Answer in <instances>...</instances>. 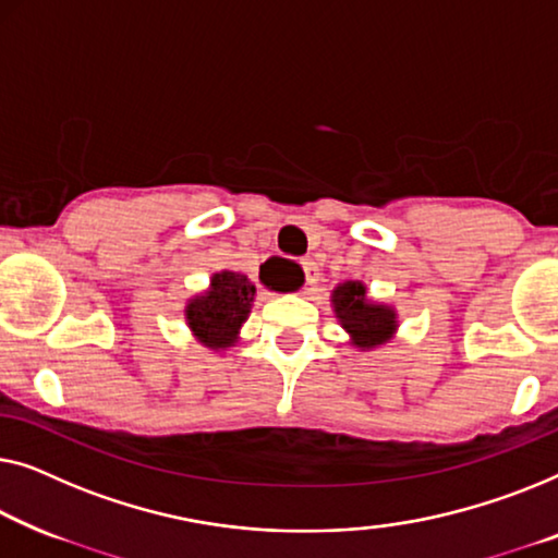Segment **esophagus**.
Returning a JSON list of instances; mask_svg holds the SVG:
<instances>
[{
	"label": "esophagus",
	"instance_id": "1",
	"mask_svg": "<svg viewBox=\"0 0 558 558\" xmlns=\"http://www.w3.org/2000/svg\"><path fill=\"white\" fill-rule=\"evenodd\" d=\"M303 272H305V286H308V290H311L313 286H316L318 276H320L318 265L313 263V260H303Z\"/></svg>",
	"mask_w": 558,
	"mask_h": 558
}]
</instances>
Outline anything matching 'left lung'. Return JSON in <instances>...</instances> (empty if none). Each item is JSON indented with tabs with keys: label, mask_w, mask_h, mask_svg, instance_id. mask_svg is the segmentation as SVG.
Returning a JSON list of instances; mask_svg holds the SVG:
<instances>
[{
	"label": "left lung",
	"mask_w": 558,
	"mask_h": 558,
	"mask_svg": "<svg viewBox=\"0 0 558 558\" xmlns=\"http://www.w3.org/2000/svg\"><path fill=\"white\" fill-rule=\"evenodd\" d=\"M331 305L349 343L359 351H374L395 339L399 320L397 311L387 303H376L366 295L361 280L339 282L331 293Z\"/></svg>",
	"instance_id": "left-lung-1"
}]
</instances>
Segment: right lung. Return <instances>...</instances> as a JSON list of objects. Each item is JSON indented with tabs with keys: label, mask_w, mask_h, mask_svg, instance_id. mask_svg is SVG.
<instances>
[{
	"label": "right lung",
	"mask_w": 558,
	"mask_h": 558,
	"mask_svg": "<svg viewBox=\"0 0 558 558\" xmlns=\"http://www.w3.org/2000/svg\"><path fill=\"white\" fill-rule=\"evenodd\" d=\"M255 301V282L234 270H219L211 276L204 293L190 298L184 318L202 347L225 351L238 343L240 328L250 316Z\"/></svg>",
	"instance_id": "add662e5"
}]
</instances>
